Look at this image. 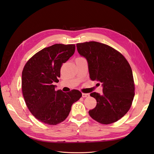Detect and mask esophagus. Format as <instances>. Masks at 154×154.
<instances>
[{"label": "esophagus", "mask_w": 154, "mask_h": 154, "mask_svg": "<svg viewBox=\"0 0 154 154\" xmlns=\"http://www.w3.org/2000/svg\"><path fill=\"white\" fill-rule=\"evenodd\" d=\"M88 96H89V94H88V93H82V97H87Z\"/></svg>", "instance_id": "1"}]
</instances>
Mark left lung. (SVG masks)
<instances>
[{"mask_svg":"<svg viewBox=\"0 0 154 154\" xmlns=\"http://www.w3.org/2000/svg\"><path fill=\"white\" fill-rule=\"evenodd\" d=\"M78 52L88 62L92 80L102 83L103 94L92 92L97 101L88 111L91 117L101 124L117 122L127 113L135 94L131 67L124 56L110 46L97 42L76 44Z\"/></svg>","mask_w":154,"mask_h":154,"instance_id":"left-lung-1","label":"left lung"}]
</instances>
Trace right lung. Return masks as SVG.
<instances>
[{
	"mask_svg": "<svg viewBox=\"0 0 154 154\" xmlns=\"http://www.w3.org/2000/svg\"><path fill=\"white\" fill-rule=\"evenodd\" d=\"M75 45L56 44L34 54L27 62L22 74V91L27 108L35 118L49 125L62 123L71 106L82 97L80 91H55L60 69L72 57Z\"/></svg>",
	"mask_w": 154,
	"mask_h": 154,
	"instance_id": "1",
	"label": "right lung"
}]
</instances>
